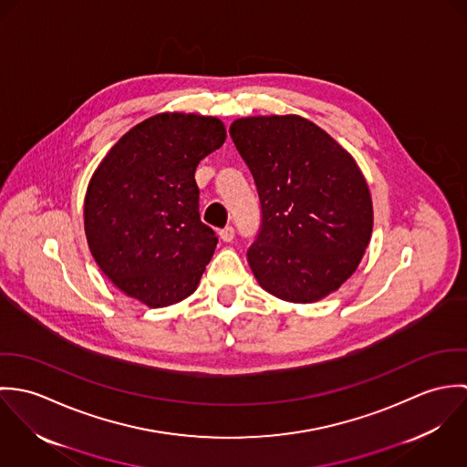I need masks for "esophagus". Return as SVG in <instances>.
<instances>
[{
    "instance_id": "34e87169",
    "label": "esophagus",
    "mask_w": 467,
    "mask_h": 467,
    "mask_svg": "<svg viewBox=\"0 0 467 467\" xmlns=\"http://www.w3.org/2000/svg\"><path fill=\"white\" fill-rule=\"evenodd\" d=\"M219 237H221V241L230 243V241L235 237V230H234V226H224V228L219 232Z\"/></svg>"
}]
</instances>
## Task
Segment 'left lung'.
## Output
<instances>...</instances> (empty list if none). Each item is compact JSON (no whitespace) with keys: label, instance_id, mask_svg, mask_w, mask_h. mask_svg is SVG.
I'll list each match as a JSON object with an SVG mask.
<instances>
[{"label":"left lung","instance_id":"8db88e82","mask_svg":"<svg viewBox=\"0 0 467 467\" xmlns=\"http://www.w3.org/2000/svg\"><path fill=\"white\" fill-rule=\"evenodd\" d=\"M230 136L261 200V230L248 263L273 296L311 304L361 263L374 212L354 158L298 115L237 119Z\"/></svg>","mask_w":467,"mask_h":467}]
</instances>
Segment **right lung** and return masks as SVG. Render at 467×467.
<instances>
[{
  "label": "right lung",
  "instance_id": "obj_1",
  "mask_svg": "<svg viewBox=\"0 0 467 467\" xmlns=\"http://www.w3.org/2000/svg\"><path fill=\"white\" fill-rule=\"evenodd\" d=\"M224 140L215 117L160 113L124 134L93 172L84 200L88 246L128 296L165 307L196 291L217 237L201 223L194 174Z\"/></svg>",
  "mask_w": 467,
  "mask_h": 467
}]
</instances>
